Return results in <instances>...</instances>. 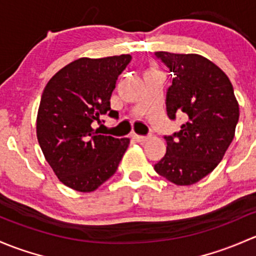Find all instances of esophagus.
Here are the masks:
<instances>
[{
  "label": "esophagus",
  "mask_w": 256,
  "mask_h": 256,
  "mask_svg": "<svg viewBox=\"0 0 256 256\" xmlns=\"http://www.w3.org/2000/svg\"><path fill=\"white\" fill-rule=\"evenodd\" d=\"M133 138L136 139L138 143H146V142L149 140V136H138V134H134Z\"/></svg>",
  "instance_id": "34e87169"
}]
</instances>
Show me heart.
<instances>
[{
	"instance_id": "b5f03b06",
	"label": "heart",
	"mask_w": 256,
	"mask_h": 256,
	"mask_svg": "<svg viewBox=\"0 0 256 256\" xmlns=\"http://www.w3.org/2000/svg\"><path fill=\"white\" fill-rule=\"evenodd\" d=\"M152 70H154V69H152Z\"/></svg>"
}]
</instances>
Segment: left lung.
I'll list each match as a JSON object with an SVG mask.
<instances>
[{
    "label": "left lung",
    "mask_w": 256,
    "mask_h": 256,
    "mask_svg": "<svg viewBox=\"0 0 256 256\" xmlns=\"http://www.w3.org/2000/svg\"><path fill=\"white\" fill-rule=\"evenodd\" d=\"M175 78L168 90L171 120L185 114L180 132L165 136L166 154L155 171L178 186L198 182L224 156L236 134L239 104L228 76L198 54L156 52Z\"/></svg>",
    "instance_id": "obj_1"
}]
</instances>
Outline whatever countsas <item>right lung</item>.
<instances>
[{
	"instance_id": "right-lung-1",
	"label": "right lung",
	"mask_w": 256,
	"mask_h": 256,
	"mask_svg": "<svg viewBox=\"0 0 256 256\" xmlns=\"http://www.w3.org/2000/svg\"><path fill=\"white\" fill-rule=\"evenodd\" d=\"M129 54L80 58L46 84L36 116V138L46 160L64 185L78 192L98 188L117 171L128 138L102 136L94 129L110 110L116 81L130 62Z\"/></svg>"
}]
</instances>
